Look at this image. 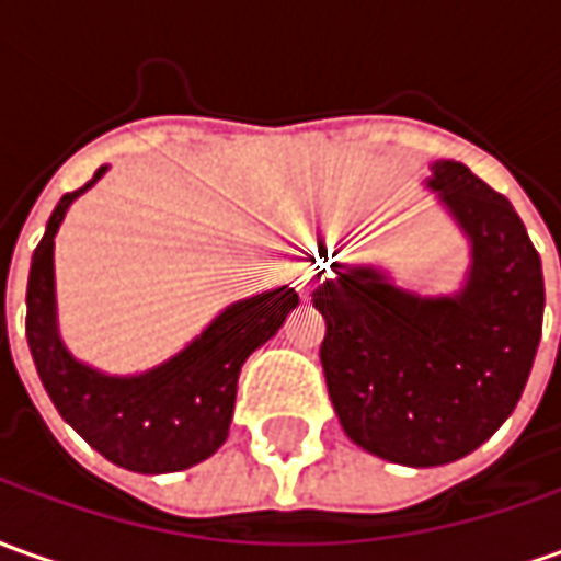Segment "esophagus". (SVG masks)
<instances>
[{
    "instance_id": "1",
    "label": "esophagus",
    "mask_w": 561,
    "mask_h": 561,
    "mask_svg": "<svg viewBox=\"0 0 561 561\" xmlns=\"http://www.w3.org/2000/svg\"><path fill=\"white\" fill-rule=\"evenodd\" d=\"M310 285H312V279H304V282H300V291L307 295V291H310Z\"/></svg>"
}]
</instances>
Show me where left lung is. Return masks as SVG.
Segmentation results:
<instances>
[{"mask_svg":"<svg viewBox=\"0 0 561 561\" xmlns=\"http://www.w3.org/2000/svg\"><path fill=\"white\" fill-rule=\"evenodd\" d=\"M426 186L470 239L457 295H414L375 266L341 264L312 291L344 433L405 467L451 463L497 433L528 383L543 325L540 254L510 199L451 159L433 165Z\"/></svg>","mask_w":561,"mask_h":561,"instance_id":"1","label":"left lung"}]
</instances>
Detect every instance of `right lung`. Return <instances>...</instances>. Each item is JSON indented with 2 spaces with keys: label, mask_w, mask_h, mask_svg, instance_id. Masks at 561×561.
I'll return each instance as SVG.
<instances>
[{
  "label": "right lung",
  "mask_w": 561,
  "mask_h": 561,
  "mask_svg": "<svg viewBox=\"0 0 561 561\" xmlns=\"http://www.w3.org/2000/svg\"><path fill=\"white\" fill-rule=\"evenodd\" d=\"M104 171L101 165L89 184L57 202L33 251L26 344L60 417L94 451L131 472L186 470L227 442L242 365L282 329L300 297L282 285L236 300L193 344L144 375L113 377L76 362L57 334L55 232L72 199L98 184Z\"/></svg>",
  "instance_id": "obj_1"
}]
</instances>
